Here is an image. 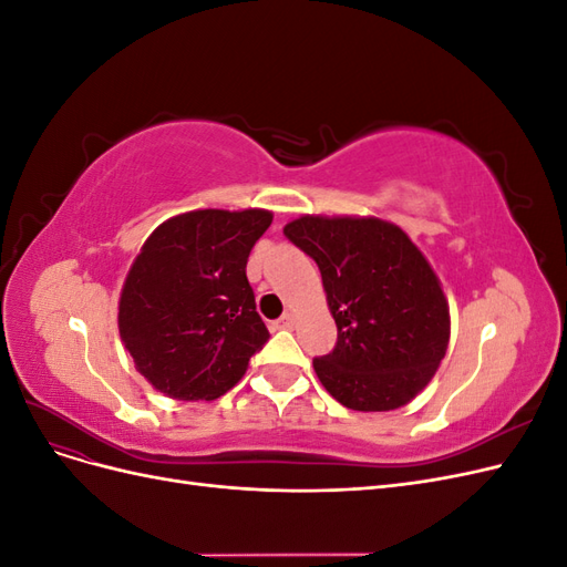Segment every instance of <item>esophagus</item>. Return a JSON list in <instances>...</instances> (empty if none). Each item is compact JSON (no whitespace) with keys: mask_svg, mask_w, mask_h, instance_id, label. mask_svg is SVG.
I'll return each instance as SVG.
<instances>
[{"mask_svg":"<svg viewBox=\"0 0 567 567\" xmlns=\"http://www.w3.org/2000/svg\"><path fill=\"white\" fill-rule=\"evenodd\" d=\"M293 326V315H284L281 319L274 321V329H290Z\"/></svg>","mask_w":567,"mask_h":567,"instance_id":"obj_1","label":"esophagus"}]
</instances>
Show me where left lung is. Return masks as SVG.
Segmentation results:
<instances>
[{
	"mask_svg": "<svg viewBox=\"0 0 567 567\" xmlns=\"http://www.w3.org/2000/svg\"><path fill=\"white\" fill-rule=\"evenodd\" d=\"M319 265L338 326L315 371L333 400L390 411L431 383L450 346V302L416 244L379 217L302 215L284 227Z\"/></svg>",
	"mask_w": 567,
	"mask_h": 567,
	"instance_id": "1",
	"label": "left lung"
}]
</instances>
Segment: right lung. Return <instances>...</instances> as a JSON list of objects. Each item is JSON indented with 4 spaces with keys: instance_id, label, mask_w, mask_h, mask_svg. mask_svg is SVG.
Here are the masks:
<instances>
[{
    "instance_id": "add662e5",
    "label": "right lung",
    "mask_w": 567,
    "mask_h": 567,
    "mask_svg": "<svg viewBox=\"0 0 567 567\" xmlns=\"http://www.w3.org/2000/svg\"><path fill=\"white\" fill-rule=\"evenodd\" d=\"M271 213L192 210L146 238L117 302L134 367L173 400H217L244 379L269 331L255 312L248 255Z\"/></svg>"
}]
</instances>
